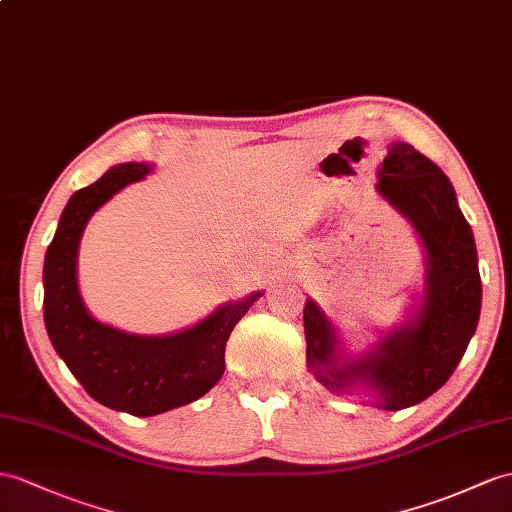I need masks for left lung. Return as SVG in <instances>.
Listing matches in <instances>:
<instances>
[{
	"label": "left lung",
	"mask_w": 512,
	"mask_h": 512,
	"mask_svg": "<svg viewBox=\"0 0 512 512\" xmlns=\"http://www.w3.org/2000/svg\"><path fill=\"white\" fill-rule=\"evenodd\" d=\"M378 193L400 213L423 247V284L408 315L363 352H347L313 297L304 306L306 365L330 393L360 386L382 410L426 400L450 380L476 332L482 282L473 232L450 178L413 145L393 143L378 169Z\"/></svg>",
	"instance_id": "obj_1"
}]
</instances>
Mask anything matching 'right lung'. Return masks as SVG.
I'll return each instance as SVG.
<instances>
[{
  "label": "right lung",
  "mask_w": 512,
  "mask_h": 512,
  "mask_svg": "<svg viewBox=\"0 0 512 512\" xmlns=\"http://www.w3.org/2000/svg\"><path fill=\"white\" fill-rule=\"evenodd\" d=\"M154 171L149 162H123L71 195L43 267L45 328L58 356L95 402L136 417L191 404L221 380L226 343L263 291L228 302L191 328L171 334H132L97 321L78 286V249L86 223L128 184Z\"/></svg>",
  "instance_id": "add662e5"
}]
</instances>
